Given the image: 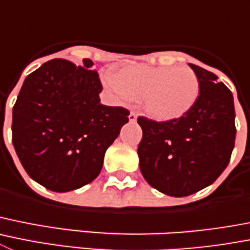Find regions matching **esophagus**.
I'll use <instances>...</instances> for the list:
<instances>
[{
	"label": "esophagus",
	"instance_id": "1",
	"mask_svg": "<svg viewBox=\"0 0 250 250\" xmlns=\"http://www.w3.org/2000/svg\"><path fill=\"white\" fill-rule=\"evenodd\" d=\"M136 118H137V115L135 113H130L129 114V120L131 121V123H134V121H136Z\"/></svg>",
	"mask_w": 250,
	"mask_h": 250
}]
</instances>
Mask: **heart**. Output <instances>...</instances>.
I'll use <instances>...</instances> for the list:
<instances>
[{"label":"heart","instance_id":"obj_1","mask_svg":"<svg viewBox=\"0 0 250 250\" xmlns=\"http://www.w3.org/2000/svg\"><path fill=\"white\" fill-rule=\"evenodd\" d=\"M103 80L123 102L143 97L145 111L159 121L176 120L188 113L201 90L198 77L188 67L129 64L105 73Z\"/></svg>","mask_w":250,"mask_h":250}]
</instances>
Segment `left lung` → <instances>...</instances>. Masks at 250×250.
Instances as JSON below:
<instances>
[{
  "mask_svg": "<svg viewBox=\"0 0 250 250\" xmlns=\"http://www.w3.org/2000/svg\"><path fill=\"white\" fill-rule=\"evenodd\" d=\"M200 95L188 113L171 121L139 116L143 129L137 153L140 170L153 188L185 197L209 186L224 171L234 148L232 91L217 75L189 63Z\"/></svg>",
  "mask_w": 250,
  "mask_h": 250,
  "instance_id": "8db88e82",
  "label": "left lung"
}]
</instances>
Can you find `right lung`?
<instances>
[{
  "label": "right lung",
  "mask_w": 250,
  "mask_h": 250,
  "mask_svg": "<svg viewBox=\"0 0 250 250\" xmlns=\"http://www.w3.org/2000/svg\"><path fill=\"white\" fill-rule=\"evenodd\" d=\"M52 59L28 75L12 115V143L26 172L54 192L98 177L106 148L129 121L123 106L100 103L103 85L90 59Z\"/></svg>",
  "instance_id": "1"
}]
</instances>
